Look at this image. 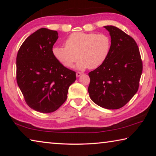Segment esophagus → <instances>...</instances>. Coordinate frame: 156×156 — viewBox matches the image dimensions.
Masks as SVG:
<instances>
[{
	"label": "esophagus",
	"mask_w": 156,
	"mask_h": 156,
	"mask_svg": "<svg viewBox=\"0 0 156 156\" xmlns=\"http://www.w3.org/2000/svg\"><path fill=\"white\" fill-rule=\"evenodd\" d=\"M82 74H83V73L82 72H76V76H77V77H79V76H80Z\"/></svg>",
	"instance_id": "1"
}]
</instances>
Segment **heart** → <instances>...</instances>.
<instances>
[{
	"label": "heart",
	"instance_id": "b5f03b06",
	"mask_svg": "<svg viewBox=\"0 0 156 156\" xmlns=\"http://www.w3.org/2000/svg\"><path fill=\"white\" fill-rule=\"evenodd\" d=\"M65 44V47H53L52 54L67 68H72L79 58L80 69H96L106 61L112 49V41L105 34L75 32L68 36Z\"/></svg>",
	"mask_w": 156,
	"mask_h": 156
}]
</instances>
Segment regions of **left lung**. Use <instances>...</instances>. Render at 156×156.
Instances as JSON below:
<instances>
[{
    "instance_id": "8db88e82",
    "label": "left lung",
    "mask_w": 156,
    "mask_h": 156,
    "mask_svg": "<svg viewBox=\"0 0 156 156\" xmlns=\"http://www.w3.org/2000/svg\"><path fill=\"white\" fill-rule=\"evenodd\" d=\"M112 38V49L106 61L89 73L91 99L107 109H118L138 91L142 61L135 40L119 28L105 26Z\"/></svg>"
}]
</instances>
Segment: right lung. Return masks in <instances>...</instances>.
I'll list each match as a JSON object with an SVG mask.
<instances>
[{
	"instance_id": "right-lung-1",
	"label": "right lung",
	"mask_w": 156,
	"mask_h": 156,
	"mask_svg": "<svg viewBox=\"0 0 156 156\" xmlns=\"http://www.w3.org/2000/svg\"><path fill=\"white\" fill-rule=\"evenodd\" d=\"M56 31L39 29L23 42L16 57V80L26 103L41 113L57 110L67 98L76 72L62 65L53 56Z\"/></svg>"
}]
</instances>
